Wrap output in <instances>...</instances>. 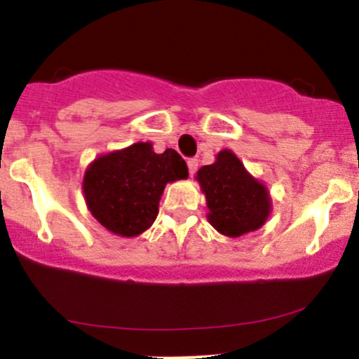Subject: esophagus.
<instances>
[{
  "label": "esophagus",
  "instance_id": "obj_1",
  "mask_svg": "<svg viewBox=\"0 0 359 359\" xmlns=\"http://www.w3.org/2000/svg\"><path fill=\"white\" fill-rule=\"evenodd\" d=\"M187 167H189L191 175H194L196 170H198V160H196V158H189V160H187Z\"/></svg>",
  "mask_w": 359,
  "mask_h": 359
}]
</instances>
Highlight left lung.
<instances>
[{
	"mask_svg": "<svg viewBox=\"0 0 359 359\" xmlns=\"http://www.w3.org/2000/svg\"><path fill=\"white\" fill-rule=\"evenodd\" d=\"M198 180L206 194L208 220L218 232L239 237L265 224L270 213L266 187L249 175L232 151H220L213 165L199 168Z\"/></svg>",
	"mask_w": 359,
	"mask_h": 359,
	"instance_id": "1",
	"label": "left lung"
}]
</instances>
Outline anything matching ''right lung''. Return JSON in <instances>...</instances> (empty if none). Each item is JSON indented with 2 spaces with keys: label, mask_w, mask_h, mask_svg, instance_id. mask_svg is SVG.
Returning a JSON list of instances; mask_svg holds the SVG:
<instances>
[{
  "label": "right lung",
  "mask_w": 359,
  "mask_h": 359,
  "mask_svg": "<svg viewBox=\"0 0 359 359\" xmlns=\"http://www.w3.org/2000/svg\"><path fill=\"white\" fill-rule=\"evenodd\" d=\"M189 175L175 149L154 153L149 142L101 156L84 177V196L90 213L110 232L134 237L151 227L167 182Z\"/></svg>",
  "instance_id": "obj_1"
}]
</instances>
